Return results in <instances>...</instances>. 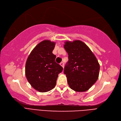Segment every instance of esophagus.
I'll return each instance as SVG.
<instances>
[{
  "mask_svg": "<svg viewBox=\"0 0 121 121\" xmlns=\"http://www.w3.org/2000/svg\"><path fill=\"white\" fill-rule=\"evenodd\" d=\"M60 64V65L62 66V67L64 68V63H63V62H61Z\"/></svg>",
  "mask_w": 121,
  "mask_h": 121,
  "instance_id": "1",
  "label": "esophagus"
}]
</instances>
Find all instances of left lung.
Segmentation results:
<instances>
[{
	"label": "left lung",
	"mask_w": 121,
	"mask_h": 121,
	"mask_svg": "<svg viewBox=\"0 0 121 121\" xmlns=\"http://www.w3.org/2000/svg\"><path fill=\"white\" fill-rule=\"evenodd\" d=\"M64 47L68 61L64 73L69 87L78 92L87 91L98 79L100 66L88 47L80 40L66 41Z\"/></svg>",
	"instance_id": "8db88e82"
}]
</instances>
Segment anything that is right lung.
<instances>
[{"mask_svg":"<svg viewBox=\"0 0 121 121\" xmlns=\"http://www.w3.org/2000/svg\"><path fill=\"white\" fill-rule=\"evenodd\" d=\"M55 42L43 41L30 52L26 60L25 73L30 84L36 91L45 92L55 86L58 74L63 68L55 62L52 53Z\"/></svg>","mask_w":121,"mask_h":121,"instance_id":"obj_1","label":"right lung"}]
</instances>
